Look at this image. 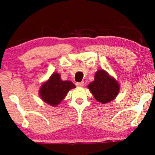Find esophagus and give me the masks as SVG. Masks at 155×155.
I'll return each instance as SVG.
<instances>
[{
	"mask_svg": "<svg viewBox=\"0 0 155 155\" xmlns=\"http://www.w3.org/2000/svg\"><path fill=\"white\" fill-rule=\"evenodd\" d=\"M75 85L78 87H83L84 86V82H80V83H76Z\"/></svg>",
	"mask_w": 155,
	"mask_h": 155,
	"instance_id": "34e87169",
	"label": "esophagus"
}]
</instances>
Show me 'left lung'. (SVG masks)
<instances>
[{"instance_id": "8db88e82", "label": "left lung", "mask_w": 155, "mask_h": 155, "mask_svg": "<svg viewBox=\"0 0 155 155\" xmlns=\"http://www.w3.org/2000/svg\"><path fill=\"white\" fill-rule=\"evenodd\" d=\"M88 88L98 102L106 104L115 98L119 91V85L104 70L95 74V81L90 83Z\"/></svg>"}]
</instances>
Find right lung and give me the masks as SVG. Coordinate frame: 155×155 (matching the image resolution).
Segmentation results:
<instances>
[{"label": "right lung", "mask_w": 155, "mask_h": 155, "mask_svg": "<svg viewBox=\"0 0 155 155\" xmlns=\"http://www.w3.org/2000/svg\"><path fill=\"white\" fill-rule=\"evenodd\" d=\"M74 87L72 82L63 81L60 74L53 73L49 81L41 86L40 96L47 104L56 106L64 99L68 91Z\"/></svg>", "instance_id": "add662e5"}]
</instances>
